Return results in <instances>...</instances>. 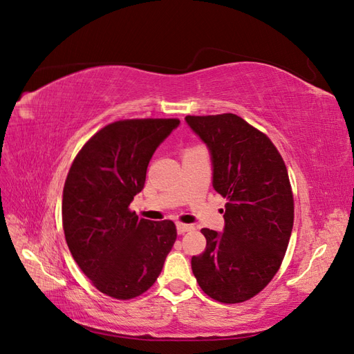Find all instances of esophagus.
<instances>
[{
	"mask_svg": "<svg viewBox=\"0 0 354 354\" xmlns=\"http://www.w3.org/2000/svg\"><path fill=\"white\" fill-rule=\"evenodd\" d=\"M194 230V226H190V224H185V223H177V232L178 234H183L186 232Z\"/></svg>",
	"mask_w": 354,
	"mask_h": 354,
	"instance_id": "obj_1",
	"label": "esophagus"
}]
</instances>
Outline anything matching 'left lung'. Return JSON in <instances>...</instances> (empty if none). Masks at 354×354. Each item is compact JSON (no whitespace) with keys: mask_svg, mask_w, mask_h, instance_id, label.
<instances>
[{"mask_svg":"<svg viewBox=\"0 0 354 354\" xmlns=\"http://www.w3.org/2000/svg\"><path fill=\"white\" fill-rule=\"evenodd\" d=\"M186 121L211 151L212 186L226 198L224 232L202 229L205 251L192 257L201 289L224 304L243 303L279 270L294 226V195L272 140L234 113Z\"/></svg>","mask_w":354,"mask_h":354,"instance_id":"8db88e82","label":"left lung"}]
</instances>
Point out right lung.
I'll list each match as a JSON object with an SVG mask.
<instances>
[{"label": "right lung", "instance_id": "add662e5", "mask_svg": "<svg viewBox=\"0 0 354 354\" xmlns=\"http://www.w3.org/2000/svg\"><path fill=\"white\" fill-rule=\"evenodd\" d=\"M178 124L177 118L115 121L71 165L62 201L66 243L84 274L112 298L146 292L177 239L171 220L138 218L128 207L145 186L156 147Z\"/></svg>", "mask_w": 354, "mask_h": 354}]
</instances>
